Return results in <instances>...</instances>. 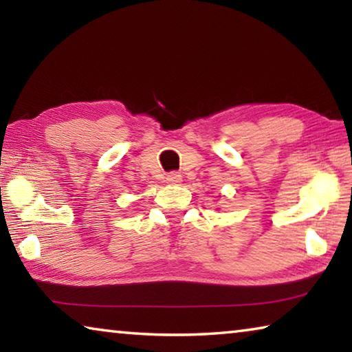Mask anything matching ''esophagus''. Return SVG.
Segmentation results:
<instances>
[{
    "label": "esophagus",
    "mask_w": 352,
    "mask_h": 352,
    "mask_svg": "<svg viewBox=\"0 0 352 352\" xmlns=\"http://www.w3.org/2000/svg\"><path fill=\"white\" fill-rule=\"evenodd\" d=\"M166 182L170 184H177L182 182V175L177 174V172H170V174H168V177H166Z\"/></svg>",
    "instance_id": "obj_1"
}]
</instances>
